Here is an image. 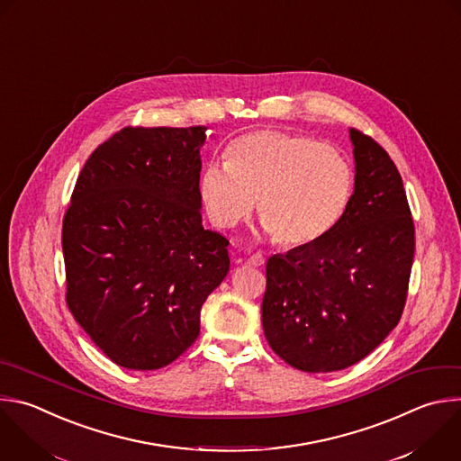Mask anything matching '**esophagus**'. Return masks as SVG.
<instances>
[{"label":"esophagus","mask_w":461,"mask_h":461,"mask_svg":"<svg viewBox=\"0 0 461 461\" xmlns=\"http://www.w3.org/2000/svg\"><path fill=\"white\" fill-rule=\"evenodd\" d=\"M264 262H266V258H264L262 253H253V255L246 260V264H248V266H253V267H260V266H264Z\"/></svg>","instance_id":"obj_1"}]
</instances>
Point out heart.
Segmentation results:
<instances>
[{
  "label": "heart",
  "mask_w": 461,
  "mask_h": 461,
  "mask_svg": "<svg viewBox=\"0 0 461 461\" xmlns=\"http://www.w3.org/2000/svg\"><path fill=\"white\" fill-rule=\"evenodd\" d=\"M351 194L353 170L337 148L280 130L237 137L224 165L210 163L199 177V195L215 226H237L257 199L260 221L287 248L330 235Z\"/></svg>",
  "instance_id": "heart-1"
}]
</instances>
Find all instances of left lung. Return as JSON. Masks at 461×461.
<instances>
[{
    "mask_svg": "<svg viewBox=\"0 0 461 461\" xmlns=\"http://www.w3.org/2000/svg\"><path fill=\"white\" fill-rule=\"evenodd\" d=\"M355 192L322 240L266 264L262 328L269 348L305 373L346 369L396 328L414 257V224L389 153L349 128Z\"/></svg>",
    "mask_w": 461,
    "mask_h": 461,
    "instance_id": "1",
    "label": "left lung"
}]
</instances>
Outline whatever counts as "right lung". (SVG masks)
<instances>
[{
	"label": "right lung",
	"instance_id": "right-lung-1",
	"mask_svg": "<svg viewBox=\"0 0 461 461\" xmlns=\"http://www.w3.org/2000/svg\"><path fill=\"white\" fill-rule=\"evenodd\" d=\"M206 126H126L85 163L63 219L67 303L117 366L161 369L199 337L230 271L228 239L203 228Z\"/></svg>",
	"mask_w": 461,
	"mask_h": 461
}]
</instances>
